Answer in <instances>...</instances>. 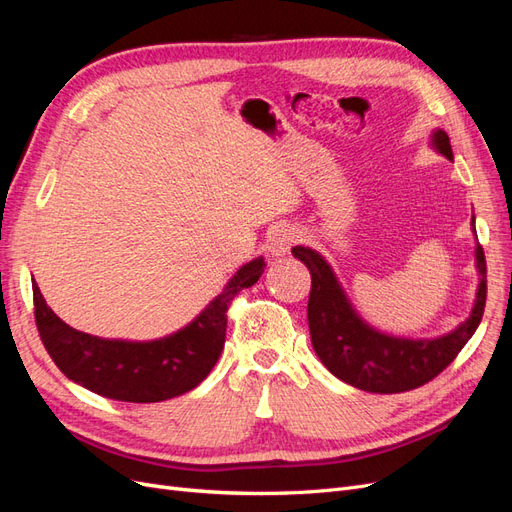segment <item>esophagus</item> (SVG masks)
Wrapping results in <instances>:
<instances>
[{
	"label": "esophagus",
	"mask_w": 512,
	"mask_h": 512,
	"mask_svg": "<svg viewBox=\"0 0 512 512\" xmlns=\"http://www.w3.org/2000/svg\"><path fill=\"white\" fill-rule=\"evenodd\" d=\"M297 239H299V235H297V230H294L292 226H286V224H282V226H275L271 232H269V237H267V247H269V252L273 254V256H284L290 247L297 243Z\"/></svg>",
	"instance_id": "34e87169"
}]
</instances>
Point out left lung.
<instances>
[{
  "mask_svg": "<svg viewBox=\"0 0 512 512\" xmlns=\"http://www.w3.org/2000/svg\"><path fill=\"white\" fill-rule=\"evenodd\" d=\"M431 145L453 160L451 141L444 130L433 132ZM292 256L312 273L307 320L318 359L333 376L367 393H404L436 378L468 344L485 312L487 265L480 243L476 245L480 284L472 314L455 331L436 339H404L371 329L352 309L327 260L301 245L292 247Z\"/></svg>",
  "mask_w": 512,
  "mask_h": 512,
  "instance_id": "8db88e82",
  "label": "left lung"
}]
</instances>
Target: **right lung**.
<instances>
[{
  "label": "right lung",
  "instance_id": "obj_1",
  "mask_svg": "<svg viewBox=\"0 0 512 512\" xmlns=\"http://www.w3.org/2000/svg\"><path fill=\"white\" fill-rule=\"evenodd\" d=\"M265 267L262 256L247 262L188 327L153 342L100 339L72 329L46 305L34 282L36 327L46 352L72 382L108 399L156 404L192 391L209 376L224 348L230 301L254 286Z\"/></svg>",
  "mask_w": 512,
  "mask_h": 512
}]
</instances>
